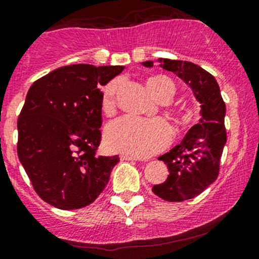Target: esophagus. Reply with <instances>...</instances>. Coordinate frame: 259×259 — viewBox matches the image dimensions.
Here are the masks:
<instances>
[{"label": "esophagus", "mask_w": 259, "mask_h": 259, "mask_svg": "<svg viewBox=\"0 0 259 259\" xmlns=\"http://www.w3.org/2000/svg\"><path fill=\"white\" fill-rule=\"evenodd\" d=\"M121 159L123 160H140V158L136 157V155H128V154H122Z\"/></svg>", "instance_id": "esophagus-1"}]
</instances>
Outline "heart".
<instances>
[{"label":"heart","mask_w":259,"mask_h":259,"mask_svg":"<svg viewBox=\"0 0 259 259\" xmlns=\"http://www.w3.org/2000/svg\"><path fill=\"white\" fill-rule=\"evenodd\" d=\"M119 88V79L111 80L105 86L102 93V108L105 112L112 111ZM147 88L159 101L170 100L175 93L173 81L162 75L148 79ZM170 140V126L162 118L140 119L126 116L108 123L105 130V144L110 151L136 157H147L162 151Z\"/></svg>","instance_id":"obj_1"}]
</instances>
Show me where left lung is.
Instances as JSON below:
<instances>
[{
  "label": "left lung",
  "instance_id": "obj_1",
  "mask_svg": "<svg viewBox=\"0 0 259 259\" xmlns=\"http://www.w3.org/2000/svg\"><path fill=\"white\" fill-rule=\"evenodd\" d=\"M159 62L163 69L184 80L201 104L199 123L191 127L182 143L158 158L168 165L169 175L162 184L153 186V193L165 201L179 202L197 196L218 179L226 143V105L216 79L201 66L184 60ZM143 65L151 68L153 62Z\"/></svg>",
  "mask_w": 259,
  "mask_h": 259
}]
</instances>
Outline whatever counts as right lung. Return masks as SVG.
I'll use <instances>...</instances> for the list:
<instances>
[{
	"label": "right lung",
	"mask_w": 259,
	"mask_h": 259,
	"mask_svg": "<svg viewBox=\"0 0 259 259\" xmlns=\"http://www.w3.org/2000/svg\"><path fill=\"white\" fill-rule=\"evenodd\" d=\"M123 66L74 64L30 86L18 116V158L35 193L62 210L95 201L119 162L97 155L102 91Z\"/></svg>",
	"instance_id": "right-lung-1"
}]
</instances>
